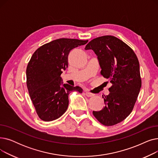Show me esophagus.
Returning a JSON list of instances; mask_svg holds the SVG:
<instances>
[{
    "instance_id": "34e87169",
    "label": "esophagus",
    "mask_w": 158,
    "mask_h": 158,
    "mask_svg": "<svg viewBox=\"0 0 158 158\" xmlns=\"http://www.w3.org/2000/svg\"><path fill=\"white\" fill-rule=\"evenodd\" d=\"M86 95L87 96V97H93L94 95V94H92V93H90V92H86Z\"/></svg>"
}]
</instances>
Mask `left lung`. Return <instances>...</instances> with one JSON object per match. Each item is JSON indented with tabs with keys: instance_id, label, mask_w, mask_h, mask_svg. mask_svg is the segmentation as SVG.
Here are the masks:
<instances>
[{
	"instance_id": "left-lung-1",
	"label": "left lung",
	"mask_w": 158,
	"mask_h": 158,
	"mask_svg": "<svg viewBox=\"0 0 158 158\" xmlns=\"http://www.w3.org/2000/svg\"><path fill=\"white\" fill-rule=\"evenodd\" d=\"M85 49L95 52L102 69L101 74L112 83L110 94L102 97L104 107L94 111L93 114L104 126L116 125L132 112L142 86L138 57L129 45L110 35L93 39Z\"/></svg>"
}]
</instances>
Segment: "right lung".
Segmentation results:
<instances>
[{
  "label": "right lung",
  "mask_w": 158,
  "mask_h": 158,
  "mask_svg": "<svg viewBox=\"0 0 158 158\" xmlns=\"http://www.w3.org/2000/svg\"><path fill=\"white\" fill-rule=\"evenodd\" d=\"M88 40L60 38L39 47L31 56L26 69L29 96L39 118L45 122L62 116L69 106V95L82 92L79 86L61 85L60 77L67 68L71 50L86 44Z\"/></svg>",
  "instance_id": "obj_1"
}]
</instances>
